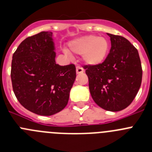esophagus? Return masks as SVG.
Masks as SVG:
<instances>
[{
	"instance_id": "obj_1",
	"label": "esophagus",
	"mask_w": 152,
	"mask_h": 152,
	"mask_svg": "<svg viewBox=\"0 0 152 152\" xmlns=\"http://www.w3.org/2000/svg\"><path fill=\"white\" fill-rule=\"evenodd\" d=\"M84 72V69H83V67L78 66H76V73L77 74H80V73H83Z\"/></svg>"
}]
</instances>
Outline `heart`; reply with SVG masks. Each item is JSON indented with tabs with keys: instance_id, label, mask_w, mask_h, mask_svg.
I'll return each instance as SVG.
<instances>
[{
	"instance_id": "obj_1",
	"label": "heart",
	"mask_w": 152,
	"mask_h": 152,
	"mask_svg": "<svg viewBox=\"0 0 152 152\" xmlns=\"http://www.w3.org/2000/svg\"><path fill=\"white\" fill-rule=\"evenodd\" d=\"M69 49L76 55H83V61L86 64L97 66L103 63L108 55L110 42L103 37L87 35L70 41Z\"/></svg>"
}]
</instances>
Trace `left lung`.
Here are the masks:
<instances>
[{
  "instance_id": "8db88e82",
  "label": "left lung",
  "mask_w": 152,
  "mask_h": 152,
  "mask_svg": "<svg viewBox=\"0 0 152 152\" xmlns=\"http://www.w3.org/2000/svg\"><path fill=\"white\" fill-rule=\"evenodd\" d=\"M111 49L97 66H85L91 95L107 111H121L135 98L142 83L141 61L137 49L126 38L107 34Z\"/></svg>"
}]
</instances>
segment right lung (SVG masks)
Masks as SVG:
<instances>
[{"label":"right lung","mask_w":152,"mask_h":152,"mask_svg":"<svg viewBox=\"0 0 152 152\" xmlns=\"http://www.w3.org/2000/svg\"><path fill=\"white\" fill-rule=\"evenodd\" d=\"M52 32L42 31L24 39L12 55L11 80L18 102L39 115L65 108L76 79L75 65L55 62Z\"/></svg>","instance_id":"add662e5"}]
</instances>
